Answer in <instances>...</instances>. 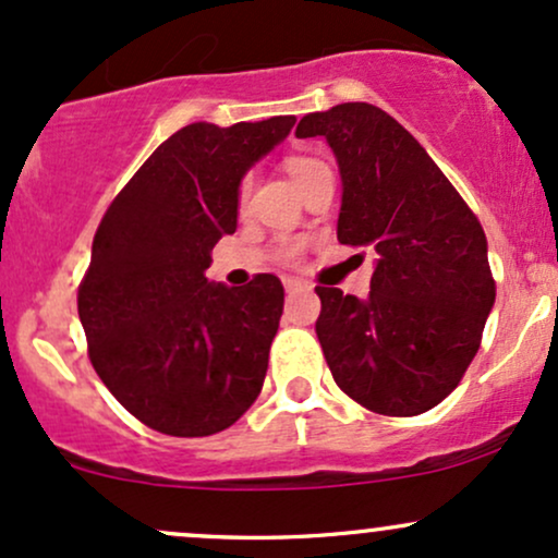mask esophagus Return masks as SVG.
<instances>
[{"mask_svg":"<svg viewBox=\"0 0 558 558\" xmlns=\"http://www.w3.org/2000/svg\"><path fill=\"white\" fill-rule=\"evenodd\" d=\"M283 286H286L288 293H296V291H301V288H306L304 280H299V278H286Z\"/></svg>","mask_w":558,"mask_h":558,"instance_id":"esophagus-1","label":"esophagus"}]
</instances>
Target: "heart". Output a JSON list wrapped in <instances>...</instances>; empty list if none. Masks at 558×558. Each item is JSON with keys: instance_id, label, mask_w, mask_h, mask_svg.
Instances as JSON below:
<instances>
[{"instance_id": "obj_1", "label": "heart", "mask_w": 558, "mask_h": 558, "mask_svg": "<svg viewBox=\"0 0 558 558\" xmlns=\"http://www.w3.org/2000/svg\"><path fill=\"white\" fill-rule=\"evenodd\" d=\"M286 170H288V175L293 178V183L299 185H306V181H312V178L317 175L319 170H325V165L319 162V159H310V157H291L286 162ZM248 194V183H243L241 185V198Z\"/></svg>"}]
</instances>
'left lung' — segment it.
Returning a JSON list of instances; mask_svg holds the SVG:
<instances>
[{"mask_svg": "<svg viewBox=\"0 0 558 558\" xmlns=\"http://www.w3.org/2000/svg\"><path fill=\"white\" fill-rule=\"evenodd\" d=\"M341 172L338 241L367 246L364 299L317 286V338L345 396L388 417L438 407L475 360L496 283L483 226L401 123L367 101L310 112Z\"/></svg>", "mask_w": 558, "mask_h": 558, "instance_id": "obj_1", "label": "left lung"}]
</instances>
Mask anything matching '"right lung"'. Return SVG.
Here are the masks:
<instances>
[{
    "mask_svg": "<svg viewBox=\"0 0 558 558\" xmlns=\"http://www.w3.org/2000/svg\"><path fill=\"white\" fill-rule=\"evenodd\" d=\"M296 118L191 123L157 146L101 217L78 317L96 375L133 417L178 438L233 425L257 401L283 286L207 278L239 226L241 181Z\"/></svg>",
    "mask_w": 558,
    "mask_h": 558,
    "instance_id": "add662e5",
    "label": "right lung"
}]
</instances>
